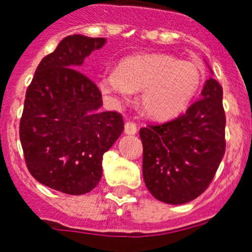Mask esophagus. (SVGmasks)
<instances>
[{
    "instance_id": "34e87169",
    "label": "esophagus",
    "mask_w": 252,
    "mask_h": 252,
    "mask_svg": "<svg viewBox=\"0 0 252 252\" xmlns=\"http://www.w3.org/2000/svg\"><path fill=\"white\" fill-rule=\"evenodd\" d=\"M125 134H127V135L136 134V124L131 121L126 122V124H125Z\"/></svg>"
}]
</instances>
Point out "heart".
Masks as SVG:
<instances>
[{"instance_id":"1","label":"heart","mask_w":252,"mask_h":252,"mask_svg":"<svg viewBox=\"0 0 252 252\" xmlns=\"http://www.w3.org/2000/svg\"><path fill=\"white\" fill-rule=\"evenodd\" d=\"M202 81L201 64L165 54L130 56L121 60L114 72L99 77L101 91L109 96L126 97L131 90H140L141 109L158 121L186 111Z\"/></svg>"}]
</instances>
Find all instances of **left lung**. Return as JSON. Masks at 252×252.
<instances>
[{
	"label": "left lung",
	"instance_id": "8db88e82",
	"mask_svg": "<svg viewBox=\"0 0 252 252\" xmlns=\"http://www.w3.org/2000/svg\"><path fill=\"white\" fill-rule=\"evenodd\" d=\"M139 135L152 196L171 205L190 202L209 188L225 153L223 87L210 78L186 113L141 127Z\"/></svg>",
	"mask_w": 252,
	"mask_h": 252
}]
</instances>
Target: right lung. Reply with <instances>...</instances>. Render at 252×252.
<instances>
[{"instance_id":"obj_1","label":"right lung","mask_w":252,"mask_h":252,"mask_svg":"<svg viewBox=\"0 0 252 252\" xmlns=\"http://www.w3.org/2000/svg\"><path fill=\"white\" fill-rule=\"evenodd\" d=\"M105 38L73 34L41 60L27 89L19 135L27 167L51 189L80 196L100 182L103 155L120 138L124 118L99 112L101 93L80 70Z\"/></svg>"}]
</instances>
